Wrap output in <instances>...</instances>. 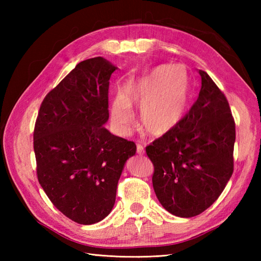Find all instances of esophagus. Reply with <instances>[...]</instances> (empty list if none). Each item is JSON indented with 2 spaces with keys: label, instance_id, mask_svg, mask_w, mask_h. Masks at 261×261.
<instances>
[{
  "label": "esophagus",
  "instance_id": "1",
  "mask_svg": "<svg viewBox=\"0 0 261 261\" xmlns=\"http://www.w3.org/2000/svg\"><path fill=\"white\" fill-rule=\"evenodd\" d=\"M137 152H138V154L145 153V148H143V146L140 145V143H138V145H137Z\"/></svg>",
  "mask_w": 261,
  "mask_h": 261
}]
</instances>
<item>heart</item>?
Returning <instances> with one entry per match:
<instances>
[{
    "label": "heart",
    "instance_id": "b5f03b06",
    "mask_svg": "<svg viewBox=\"0 0 261 261\" xmlns=\"http://www.w3.org/2000/svg\"><path fill=\"white\" fill-rule=\"evenodd\" d=\"M190 98V77L184 66H159L122 88L121 96L111 104V122L118 134L126 135L135 119L132 109H140L142 129L163 136L184 118Z\"/></svg>",
    "mask_w": 261,
    "mask_h": 261
}]
</instances>
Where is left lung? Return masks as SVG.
<instances>
[{
    "instance_id": "8db88e82",
    "label": "left lung",
    "mask_w": 261,
    "mask_h": 261,
    "mask_svg": "<svg viewBox=\"0 0 261 261\" xmlns=\"http://www.w3.org/2000/svg\"><path fill=\"white\" fill-rule=\"evenodd\" d=\"M198 74L196 102L173 130L146 148L158 201L179 218L210 207L233 173L236 124L229 103L207 73Z\"/></svg>"
}]
</instances>
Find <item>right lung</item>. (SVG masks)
<instances>
[{"instance_id":"right-lung-1","label":"right lung","mask_w":261,"mask_h":261,"mask_svg":"<svg viewBox=\"0 0 261 261\" xmlns=\"http://www.w3.org/2000/svg\"><path fill=\"white\" fill-rule=\"evenodd\" d=\"M115 69L103 57L80 63L47 94L36 121L38 180L55 206L80 224L111 213L122 170L137 151L134 141L104 127Z\"/></svg>"}]
</instances>
